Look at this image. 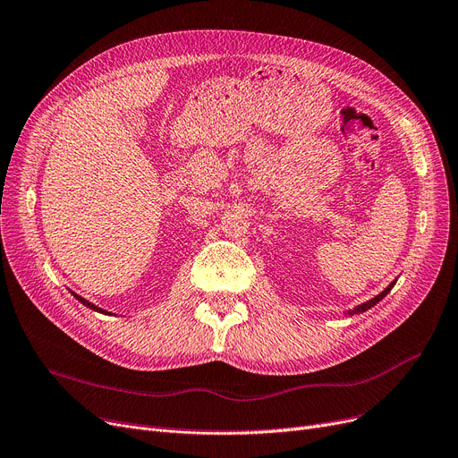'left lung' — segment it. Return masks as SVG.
Instances as JSON below:
<instances>
[{"label": "left lung", "mask_w": 458, "mask_h": 458, "mask_svg": "<svg viewBox=\"0 0 458 458\" xmlns=\"http://www.w3.org/2000/svg\"><path fill=\"white\" fill-rule=\"evenodd\" d=\"M394 284H396V280L394 282H391L386 289H383L381 293H379V295H376L374 299H370V301H367V302H362V304H359V306H355L353 310H350V312H347V314H350V316H355V314H362V312H367V310H370L374 304H377L383 297H386L387 295V293L394 287Z\"/></svg>", "instance_id": "left-lung-1"}]
</instances>
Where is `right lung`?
Returning <instances> with one entry per match:
<instances>
[{"mask_svg":"<svg viewBox=\"0 0 458 458\" xmlns=\"http://www.w3.org/2000/svg\"><path fill=\"white\" fill-rule=\"evenodd\" d=\"M71 293H72V291H71ZM72 295H75V299H77V301H81V302H82V304H84V306H88V308H91V310H96V312H101V314H106V312H105V310H101V308H99V306H96V304H91V302H88V301H86V299H82V297H81V295H77V293H72Z\"/></svg>","mask_w":458,"mask_h":458,"instance_id":"1","label":"right lung"}]
</instances>
